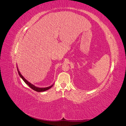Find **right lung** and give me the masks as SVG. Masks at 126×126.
I'll list each match as a JSON object with an SVG mask.
<instances>
[{"instance_id": "add662e5", "label": "right lung", "mask_w": 126, "mask_h": 126, "mask_svg": "<svg viewBox=\"0 0 126 126\" xmlns=\"http://www.w3.org/2000/svg\"><path fill=\"white\" fill-rule=\"evenodd\" d=\"M17 70H18V74L19 75V76L20 77V78L23 80L26 83L27 85L30 88H31L32 89H33V90H35L36 91H37V92H43V91H46L48 89H49L50 88H51L53 86V85H54V83L52 85H51L50 86H49V87H36L35 86V85H33V84H32V83H30V82H29L27 80L23 77V76H22L21 73L20 72L19 70L18 69V68L17 67Z\"/></svg>"}]
</instances>
